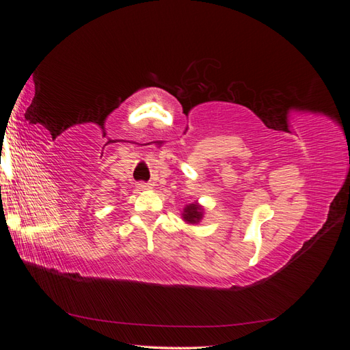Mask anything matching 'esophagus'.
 I'll list each match as a JSON object with an SVG mask.
<instances>
[{
	"mask_svg": "<svg viewBox=\"0 0 350 350\" xmlns=\"http://www.w3.org/2000/svg\"><path fill=\"white\" fill-rule=\"evenodd\" d=\"M137 187H139V189H150L152 184H149V183H139V184H137Z\"/></svg>",
	"mask_w": 350,
	"mask_h": 350,
	"instance_id": "1",
	"label": "esophagus"
}]
</instances>
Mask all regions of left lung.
Listing matches in <instances>:
<instances>
[{
    "label": "left lung",
    "instance_id": "left-lung-1",
    "mask_svg": "<svg viewBox=\"0 0 350 350\" xmlns=\"http://www.w3.org/2000/svg\"><path fill=\"white\" fill-rule=\"evenodd\" d=\"M201 216H203V210H201V207L196 203L187 206L183 215L184 220L188 221V224H197V221L201 219Z\"/></svg>",
    "mask_w": 350,
    "mask_h": 350
}]
</instances>
